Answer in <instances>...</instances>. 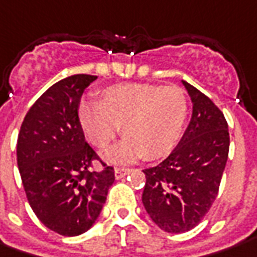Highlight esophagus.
Here are the masks:
<instances>
[{"label":"esophagus","instance_id":"1","mask_svg":"<svg viewBox=\"0 0 257 257\" xmlns=\"http://www.w3.org/2000/svg\"><path fill=\"white\" fill-rule=\"evenodd\" d=\"M129 173H131L129 169H115V179H122Z\"/></svg>","mask_w":257,"mask_h":257}]
</instances>
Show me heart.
Wrapping results in <instances>:
<instances>
[{"mask_svg": "<svg viewBox=\"0 0 257 257\" xmlns=\"http://www.w3.org/2000/svg\"><path fill=\"white\" fill-rule=\"evenodd\" d=\"M187 102L179 87L125 83L99 92L98 104L80 106V122L88 141L105 149L119 134L123 139L106 152L112 163H131L139 158H165L183 134Z\"/></svg>", "mask_w": 257, "mask_h": 257, "instance_id": "obj_1", "label": "heart"}]
</instances>
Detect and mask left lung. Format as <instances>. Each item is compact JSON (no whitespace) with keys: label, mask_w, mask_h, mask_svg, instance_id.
Listing matches in <instances>:
<instances>
[{"label":"left lung","mask_w":257,"mask_h":257,"mask_svg":"<svg viewBox=\"0 0 257 257\" xmlns=\"http://www.w3.org/2000/svg\"><path fill=\"white\" fill-rule=\"evenodd\" d=\"M193 102V114L176 149L160 165L145 169L142 202L162 231L193 229L216 198L229 152L224 114L195 87L181 80Z\"/></svg>","instance_id":"obj_1"}]
</instances>
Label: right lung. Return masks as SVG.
<instances>
[{"instance_id": "1", "label": "right lung", "mask_w": 257, "mask_h": 257, "mask_svg": "<svg viewBox=\"0 0 257 257\" xmlns=\"http://www.w3.org/2000/svg\"><path fill=\"white\" fill-rule=\"evenodd\" d=\"M95 76L57 81L28 111L19 131L17 162L31 208L42 224L77 236L95 224L114 183V169L90 172L95 152L85 142L80 98Z\"/></svg>"}]
</instances>
